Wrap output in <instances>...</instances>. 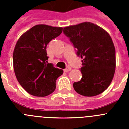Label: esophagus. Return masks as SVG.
<instances>
[{"instance_id": "34e87169", "label": "esophagus", "mask_w": 129, "mask_h": 129, "mask_svg": "<svg viewBox=\"0 0 129 129\" xmlns=\"http://www.w3.org/2000/svg\"><path fill=\"white\" fill-rule=\"evenodd\" d=\"M70 70H71V68H70V67H68V68H65V69L64 70V72H68L70 71Z\"/></svg>"}]
</instances>
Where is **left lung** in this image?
<instances>
[{
	"label": "left lung",
	"mask_w": 129,
	"mask_h": 129,
	"mask_svg": "<svg viewBox=\"0 0 129 129\" xmlns=\"http://www.w3.org/2000/svg\"><path fill=\"white\" fill-rule=\"evenodd\" d=\"M63 32L83 59L81 79L73 85L76 92L88 97L104 92L111 83L116 68V50L110 35L89 22L67 26Z\"/></svg>",
	"instance_id": "1"
}]
</instances>
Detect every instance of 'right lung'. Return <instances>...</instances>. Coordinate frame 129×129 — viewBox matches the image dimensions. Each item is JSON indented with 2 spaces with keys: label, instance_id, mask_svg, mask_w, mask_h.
<instances>
[{
  "label": "right lung",
  "instance_id": "1",
  "mask_svg": "<svg viewBox=\"0 0 129 129\" xmlns=\"http://www.w3.org/2000/svg\"><path fill=\"white\" fill-rule=\"evenodd\" d=\"M62 28L34 26L22 34L13 51V69L17 81L31 95L44 97L55 90L57 79L63 70L48 63L46 46L62 33Z\"/></svg>",
  "mask_w": 129,
  "mask_h": 129
}]
</instances>
